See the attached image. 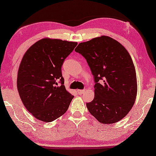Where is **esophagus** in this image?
<instances>
[{
    "mask_svg": "<svg viewBox=\"0 0 156 156\" xmlns=\"http://www.w3.org/2000/svg\"><path fill=\"white\" fill-rule=\"evenodd\" d=\"M84 92H85L84 90H77V92H78V94H84Z\"/></svg>",
    "mask_w": 156,
    "mask_h": 156,
    "instance_id": "esophagus-1",
    "label": "esophagus"
}]
</instances>
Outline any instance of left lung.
<instances>
[{
  "label": "left lung",
  "instance_id": "8db88e82",
  "mask_svg": "<svg viewBox=\"0 0 156 156\" xmlns=\"http://www.w3.org/2000/svg\"><path fill=\"white\" fill-rule=\"evenodd\" d=\"M75 51L87 59L94 78V98L87 103L88 111L101 123L121 121L133 107L137 92L136 72L129 52L107 35L80 43Z\"/></svg>",
  "mask_w": 156,
  "mask_h": 156
}]
</instances>
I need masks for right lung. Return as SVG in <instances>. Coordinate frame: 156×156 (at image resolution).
I'll use <instances>...</instances> for the list:
<instances>
[{
    "label": "right lung",
    "instance_id": "1",
    "mask_svg": "<svg viewBox=\"0 0 156 156\" xmlns=\"http://www.w3.org/2000/svg\"><path fill=\"white\" fill-rule=\"evenodd\" d=\"M77 44L45 37L33 44L23 56L17 90L23 105L38 120L51 122L67 111L74 96L64 85L62 66Z\"/></svg>",
    "mask_w": 156,
    "mask_h": 156
}]
</instances>
